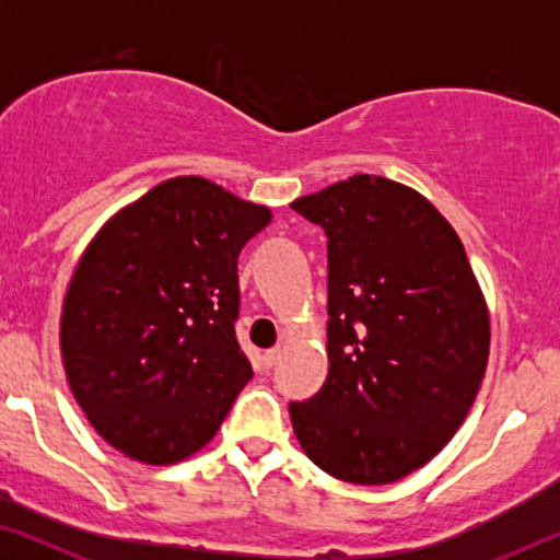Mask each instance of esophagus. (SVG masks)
Returning a JSON list of instances; mask_svg holds the SVG:
<instances>
[{
    "instance_id": "esophagus-1",
    "label": "esophagus",
    "mask_w": 560,
    "mask_h": 560,
    "mask_svg": "<svg viewBox=\"0 0 560 560\" xmlns=\"http://www.w3.org/2000/svg\"><path fill=\"white\" fill-rule=\"evenodd\" d=\"M278 359H280V349H278V347H275V349H270V351H265L262 362H265V366H267V370H270V366H275V364H278Z\"/></svg>"
}]
</instances>
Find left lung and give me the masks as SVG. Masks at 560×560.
I'll return each mask as SVG.
<instances>
[{"instance_id": "left-lung-1", "label": "left lung", "mask_w": 560, "mask_h": 560, "mask_svg": "<svg viewBox=\"0 0 560 560\" xmlns=\"http://www.w3.org/2000/svg\"><path fill=\"white\" fill-rule=\"evenodd\" d=\"M328 236V377L290 420L316 466L389 485L454 439L479 393L489 313L464 244L402 183L351 175L290 203Z\"/></svg>"}]
</instances>
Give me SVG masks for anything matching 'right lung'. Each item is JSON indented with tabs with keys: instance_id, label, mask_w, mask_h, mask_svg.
Listing matches in <instances>:
<instances>
[{
	"instance_id": "add662e5",
	"label": "right lung",
	"mask_w": 560,
	"mask_h": 560,
	"mask_svg": "<svg viewBox=\"0 0 560 560\" xmlns=\"http://www.w3.org/2000/svg\"><path fill=\"white\" fill-rule=\"evenodd\" d=\"M267 206L217 183H160L98 229L60 316L75 402L106 443L142 464H175L217 435L252 364L236 341L244 244Z\"/></svg>"
}]
</instances>
